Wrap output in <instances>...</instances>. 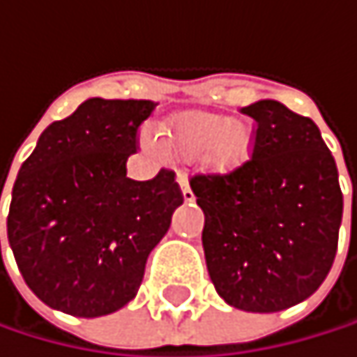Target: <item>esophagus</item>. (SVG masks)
<instances>
[{
  "label": "esophagus",
  "instance_id": "34e87169",
  "mask_svg": "<svg viewBox=\"0 0 357 357\" xmlns=\"http://www.w3.org/2000/svg\"><path fill=\"white\" fill-rule=\"evenodd\" d=\"M178 185H181V191H183V200L185 202H193V191L189 187V181L185 174H178Z\"/></svg>",
  "mask_w": 357,
  "mask_h": 357
}]
</instances>
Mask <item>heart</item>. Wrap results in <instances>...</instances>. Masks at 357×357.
<instances>
[{
  "label": "heart",
  "mask_w": 357,
  "mask_h": 357,
  "mask_svg": "<svg viewBox=\"0 0 357 357\" xmlns=\"http://www.w3.org/2000/svg\"><path fill=\"white\" fill-rule=\"evenodd\" d=\"M164 134L172 151L185 157L204 155L215 170L241 166L253 146V134L245 123L208 112L176 114L166 123Z\"/></svg>",
  "instance_id": "b5f03b06"
}]
</instances>
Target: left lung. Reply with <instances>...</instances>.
Returning <instances> with one entry per match:
<instances>
[{"label": "left lung", "mask_w": 357, "mask_h": 357, "mask_svg": "<svg viewBox=\"0 0 357 357\" xmlns=\"http://www.w3.org/2000/svg\"><path fill=\"white\" fill-rule=\"evenodd\" d=\"M255 121L251 159L189 185L204 213L202 245L229 307L277 313L328 277L343 219L336 162L319 128L275 100L241 110Z\"/></svg>", "instance_id": "left-lung-1"}]
</instances>
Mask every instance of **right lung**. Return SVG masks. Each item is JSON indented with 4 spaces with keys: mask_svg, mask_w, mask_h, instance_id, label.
<instances>
[{
    "mask_svg": "<svg viewBox=\"0 0 357 357\" xmlns=\"http://www.w3.org/2000/svg\"><path fill=\"white\" fill-rule=\"evenodd\" d=\"M155 106L91 98L50 123L23 162L8 243L25 283L50 309L102 317L136 298L146 257L183 204L172 170L128 178L138 128Z\"/></svg>",
    "mask_w": 357,
    "mask_h": 357,
    "instance_id": "add662e5",
    "label": "right lung"
}]
</instances>
